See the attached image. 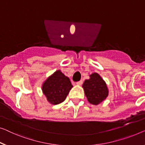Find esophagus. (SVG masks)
<instances>
[{
	"label": "esophagus",
	"mask_w": 145,
	"mask_h": 145,
	"mask_svg": "<svg viewBox=\"0 0 145 145\" xmlns=\"http://www.w3.org/2000/svg\"><path fill=\"white\" fill-rule=\"evenodd\" d=\"M76 84L77 85H81L83 84V81H79L78 82H77Z\"/></svg>",
	"instance_id": "34e87169"
}]
</instances>
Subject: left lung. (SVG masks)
I'll return each instance as SVG.
<instances>
[{
  "label": "left lung",
  "instance_id": "obj_1",
  "mask_svg": "<svg viewBox=\"0 0 145 145\" xmlns=\"http://www.w3.org/2000/svg\"><path fill=\"white\" fill-rule=\"evenodd\" d=\"M82 86L88 102L95 105L105 100L109 94L106 83L97 73L90 75V79L85 80Z\"/></svg>",
  "mask_w": 145,
  "mask_h": 145
}]
</instances>
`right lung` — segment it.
Segmentation results:
<instances>
[{
  "label": "right lung",
  "instance_id": "obj_1",
  "mask_svg": "<svg viewBox=\"0 0 145 145\" xmlns=\"http://www.w3.org/2000/svg\"><path fill=\"white\" fill-rule=\"evenodd\" d=\"M72 87L70 79L57 70L44 82L42 90L51 104L57 105L65 100Z\"/></svg>",
  "mask_w": 145,
  "mask_h": 145
}]
</instances>
